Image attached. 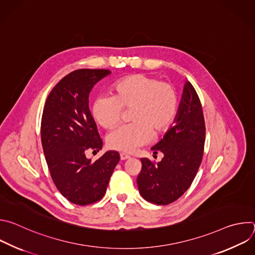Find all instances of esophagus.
<instances>
[{"mask_svg":"<svg viewBox=\"0 0 255 255\" xmlns=\"http://www.w3.org/2000/svg\"><path fill=\"white\" fill-rule=\"evenodd\" d=\"M129 158H130L129 155H127L125 153H120V159L121 160H126V159H129Z\"/></svg>","mask_w":255,"mask_h":255,"instance_id":"34e87169","label":"esophagus"}]
</instances>
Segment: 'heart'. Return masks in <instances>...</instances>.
<instances>
[{"label":"heart","instance_id":"heart-1","mask_svg":"<svg viewBox=\"0 0 255 255\" xmlns=\"http://www.w3.org/2000/svg\"><path fill=\"white\" fill-rule=\"evenodd\" d=\"M111 96H100L92 105V116L104 129L112 130L122 120L123 110H130L129 125L107 138L111 149L133 152L153 137L166 132L175 118L177 94L174 87L144 74L119 79L111 86Z\"/></svg>","mask_w":255,"mask_h":255}]
</instances>
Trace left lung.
Here are the masks:
<instances>
[{
    "instance_id": "8db88e82",
    "label": "left lung",
    "mask_w": 255,
    "mask_h": 255,
    "mask_svg": "<svg viewBox=\"0 0 255 255\" xmlns=\"http://www.w3.org/2000/svg\"><path fill=\"white\" fill-rule=\"evenodd\" d=\"M206 126L200 98L190 82L184 88L175 125L151 148L163 158L153 162L140 158L142 168L137 176L140 195L156 205H168L191 187L201 165Z\"/></svg>"
}]
</instances>
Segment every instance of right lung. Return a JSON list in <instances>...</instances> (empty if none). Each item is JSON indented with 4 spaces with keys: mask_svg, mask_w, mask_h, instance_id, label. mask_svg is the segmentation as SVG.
Here are the masks:
<instances>
[{
    "mask_svg": "<svg viewBox=\"0 0 255 255\" xmlns=\"http://www.w3.org/2000/svg\"><path fill=\"white\" fill-rule=\"evenodd\" d=\"M110 74L108 69L82 68L61 79L49 93L41 119V143L51 178L60 194L72 204L86 206L100 201L120 160L107 151L96 161L87 150L102 149L97 125L89 110L93 87Z\"/></svg>",
    "mask_w": 255,
    "mask_h": 255,
    "instance_id": "add662e5",
    "label": "right lung"
}]
</instances>
